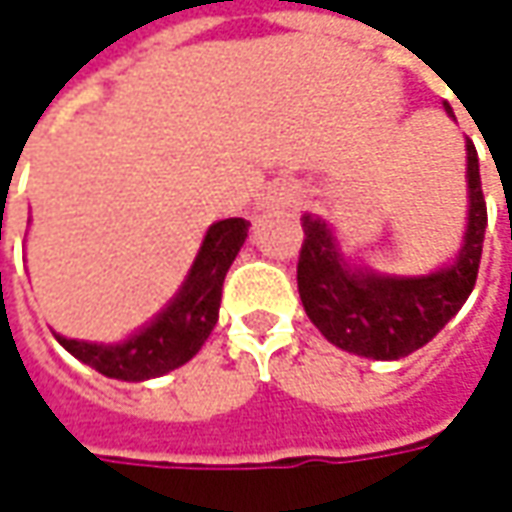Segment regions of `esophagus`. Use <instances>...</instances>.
Wrapping results in <instances>:
<instances>
[{
    "label": "esophagus",
    "mask_w": 512,
    "mask_h": 512,
    "mask_svg": "<svg viewBox=\"0 0 512 512\" xmlns=\"http://www.w3.org/2000/svg\"><path fill=\"white\" fill-rule=\"evenodd\" d=\"M272 203H277V206H280V203H289V192H274Z\"/></svg>",
    "instance_id": "34e87169"
}]
</instances>
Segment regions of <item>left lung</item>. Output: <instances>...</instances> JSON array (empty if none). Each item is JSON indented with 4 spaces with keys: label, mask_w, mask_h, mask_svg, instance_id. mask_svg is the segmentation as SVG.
Segmentation results:
<instances>
[{
    "label": "left lung",
    "mask_w": 512,
    "mask_h": 512,
    "mask_svg": "<svg viewBox=\"0 0 512 512\" xmlns=\"http://www.w3.org/2000/svg\"><path fill=\"white\" fill-rule=\"evenodd\" d=\"M453 115L450 104H445ZM467 229L456 260L425 277H385L354 272L320 218L303 215V246L297 260V289L309 320L328 343L371 360H399L431 343L465 306L476 286L487 203L479 178V155L467 138Z\"/></svg>",
    "instance_id": "1"
}]
</instances>
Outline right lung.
<instances>
[{
  "label": "right lung",
  "mask_w": 512,
  "mask_h": 512,
  "mask_svg": "<svg viewBox=\"0 0 512 512\" xmlns=\"http://www.w3.org/2000/svg\"><path fill=\"white\" fill-rule=\"evenodd\" d=\"M246 235L249 221L243 218L212 223L181 291L169 300L167 309L150 326L141 328L130 340L118 345H98L67 340L62 334H56V340L76 360L96 368L104 377L141 382L175 371L201 351V345L218 323L223 280Z\"/></svg>",
  "instance_id": "1"
}]
</instances>
